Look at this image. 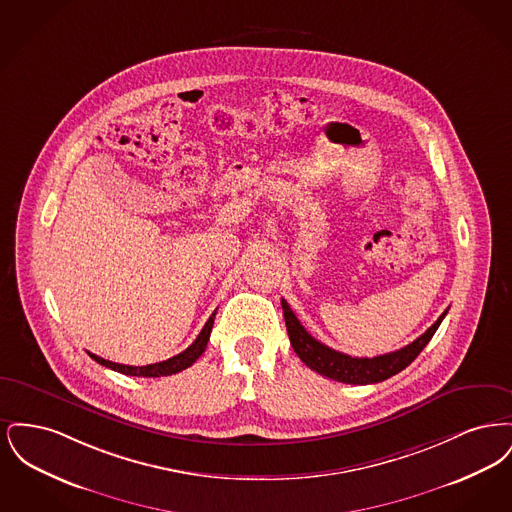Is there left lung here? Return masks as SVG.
Returning <instances> with one entry per match:
<instances>
[{
	"label": "left lung",
	"mask_w": 512,
	"mask_h": 512,
	"mask_svg": "<svg viewBox=\"0 0 512 512\" xmlns=\"http://www.w3.org/2000/svg\"><path fill=\"white\" fill-rule=\"evenodd\" d=\"M282 311H284V318H286V328H288V336L292 341L293 351L297 353V357L313 368L318 374L330 378V380H338L343 384H376L382 380H388L391 376H395L397 372H401L403 368L413 363L414 359L418 357V353L426 347V343L432 340V336L436 334V330L441 324V320L447 315V311L420 336L416 338L413 343L393 351V353H386L380 357H351L340 353L336 349H330L328 345L320 343L315 340L293 315L290 305L286 303V299H282Z\"/></svg>",
	"instance_id": "left-lung-1"
}]
</instances>
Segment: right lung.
I'll return each mask as SVG.
<instances>
[{"label":"right lung","mask_w":512,"mask_h":512,"mask_svg":"<svg viewBox=\"0 0 512 512\" xmlns=\"http://www.w3.org/2000/svg\"><path fill=\"white\" fill-rule=\"evenodd\" d=\"M215 315H217V313H213V315L209 317V320H207L205 326H203V330L199 332V336L195 338L194 343H192L186 351L174 355V357L163 361V363H155V365L146 366L119 365V363L101 359V357L94 355V353H88V355H90L96 363H99V365L107 366V368H111V370H117V372L126 374V376H140V378L171 376V374H176V372H180V370L194 365L195 361L203 355V351H205V347H207V341H209V336H211V328H213V322H215Z\"/></svg>","instance_id":"obj_1"}]
</instances>
